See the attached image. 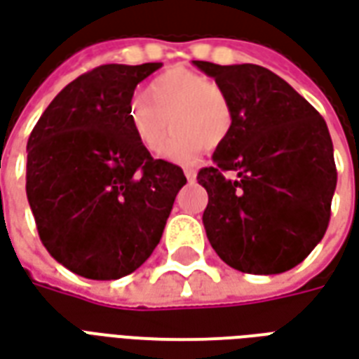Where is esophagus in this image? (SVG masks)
<instances>
[{"label":"esophagus","mask_w":359,"mask_h":359,"mask_svg":"<svg viewBox=\"0 0 359 359\" xmlns=\"http://www.w3.org/2000/svg\"><path fill=\"white\" fill-rule=\"evenodd\" d=\"M184 177L188 179V182H194V180H196V169H190V167H188V169H184Z\"/></svg>","instance_id":"esophagus-1"}]
</instances>
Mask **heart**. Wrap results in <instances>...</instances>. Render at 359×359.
<instances>
[{
	"label": "heart",
	"instance_id": "b5f03b06",
	"mask_svg": "<svg viewBox=\"0 0 359 359\" xmlns=\"http://www.w3.org/2000/svg\"><path fill=\"white\" fill-rule=\"evenodd\" d=\"M134 140L157 154L163 148L169 126L175 130L163 157L172 163H194L202 148L213 149L231 136L233 105L215 82L184 67H175L149 82L126 113Z\"/></svg>",
	"mask_w": 359,
	"mask_h": 359
}]
</instances>
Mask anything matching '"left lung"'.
I'll return each mask as SVG.
<instances>
[{
  "mask_svg": "<svg viewBox=\"0 0 359 359\" xmlns=\"http://www.w3.org/2000/svg\"><path fill=\"white\" fill-rule=\"evenodd\" d=\"M233 105V133L198 172L203 226L233 269L277 275L302 264L331 219L337 167L327 123L269 69L192 61ZM233 172V177H226Z\"/></svg>",
  "mask_w": 359,
  "mask_h": 359,
  "instance_id": "8db88e82",
  "label": "left lung"
}]
</instances>
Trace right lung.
Returning <instances> with one entry per match:
<instances>
[{"instance_id":"1","label":"right lung","mask_w":359,"mask_h":359,"mask_svg":"<svg viewBox=\"0 0 359 359\" xmlns=\"http://www.w3.org/2000/svg\"><path fill=\"white\" fill-rule=\"evenodd\" d=\"M159 67L111 63L81 74L28 138L27 196L40 241L81 277L113 280L138 269L187 184L179 165L138 146L126 121L136 84Z\"/></svg>"}]
</instances>
